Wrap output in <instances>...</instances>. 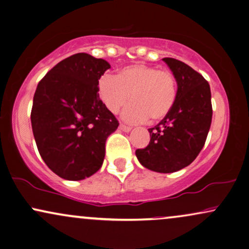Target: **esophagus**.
Returning <instances> with one entry per match:
<instances>
[{
  "label": "esophagus",
  "instance_id": "1",
  "mask_svg": "<svg viewBox=\"0 0 249 249\" xmlns=\"http://www.w3.org/2000/svg\"><path fill=\"white\" fill-rule=\"evenodd\" d=\"M119 128H121L122 131H124V132H130V131L132 130V127L127 126V125H125V124H121V125H119Z\"/></svg>",
  "mask_w": 249,
  "mask_h": 249
}]
</instances>
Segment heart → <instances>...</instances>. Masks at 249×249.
Masks as SVG:
<instances>
[{"label": "heart", "mask_w": 249, "mask_h": 249, "mask_svg": "<svg viewBox=\"0 0 249 249\" xmlns=\"http://www.w3.org/2000/svg\"><path fill=\"white\" fill-rule=\"evenodd\" d=\"M98 96L110 112L117 113L130 101L123 117L139 123L163 119L178 100V80L170 71L155 66L134 64L124 67L118 75L104 74L98 80Z\"/></svg>", "instance_id": "1"}]
</instances>
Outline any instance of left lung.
<instances>
[{"label": "left lung", "instance_id": "8db88e82", "mask_svg": "<svg viewBox=\"0 0 249 249\" xmlns=\"http://www.w3.org/2000/svg\"><path fill=\"white\" fill-rule=\"evenodd\" d=\"M178 80V100L157 126L148 128L149 143L136 151L145 168L174 173L189 166L204 146L211 126L210 85L198 71L173 58L162 59Z\"/></svg>", "mask_w": 249, "mask_h": 249}]
</instances>
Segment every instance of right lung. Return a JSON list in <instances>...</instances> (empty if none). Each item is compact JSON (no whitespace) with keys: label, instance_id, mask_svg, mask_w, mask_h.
Returning <instances> with one entry per match:
<instances>
[{"label":"right lung","instance_id":"1","mask_svg":"<svg viewBox=\"0 0 249 249\" xmlns=\"http://www.w3.org/2000/svg\"><path fill=\"white\" fill-rule=\"evenodd\" d=\"M109 62L76 53L39 81L31 125L44 162L70 181L89 178L102 167L107 138L119 123L98 96V80Z\"/></svg>","mask_w":249,"mask_h":249}]
</instances>
